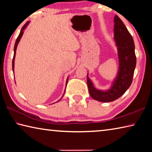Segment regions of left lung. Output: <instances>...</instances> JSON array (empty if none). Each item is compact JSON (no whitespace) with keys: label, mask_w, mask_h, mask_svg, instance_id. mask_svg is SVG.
Wrapping results in <instances>:
<instances>
[{"label":"left lung","mask_w":152,"mask_h":152,"mask_svg":"<svg viewBox=\"0 0 152 152\" xmlns=\"http://www.w3.org/2000/svg\"><path fill=\"white\" fill-rule=\"evenodd\" d=\"M114 40L117 48L119 69L109 89L99 90L94 86L87 74L89 94L96 101L108 102L119 99L129 88L136 66L135 44L127 27L116 15L114 17Z\"/></svg>","instance_id":"8db88e82"}]
</instances>
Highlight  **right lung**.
<instances>
[{
  "label": "right lung",
  "instance_id": "1",
  "mask_svg": "<svg viewBox=\"0 0 152 152\" xmlns=\"http://www.w3.org/2000/svg\"><path fill=\"white\" fill-rule=\"evenodd\" d=\"M29 23H30V21H28L27 23H25V24L24 25V26L23 27L21 30H20L19 35V36H18L17 39H16V42H15V47H14V56H13V59H12V72H13V73H14V70H15V69H14V68H15V55H16V50H17V45H18V44H19V42H20V39H21L23 35L24 30H25V29H26L27 27L28 26V25L29 24ZM68 78H69V77H68V78H67L66 82V86H67V84H68ZM65 91H66V88H65ZM65 91H64V94H63V95H62V96H61V99H60V100H59V101H60V100H61V99H62V97L64 96V93H65ZM58 101H57V102H58Z\"/></svg>",
  "mask_w": 152,
  "mask_h": 152
}]
</instances>
